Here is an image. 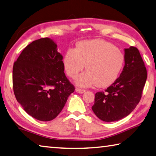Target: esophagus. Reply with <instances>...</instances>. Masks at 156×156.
<instances>
[{"mask_svg": "<svg viewBox=\"0 0 156 156\" xmlns=\"http://www.w3.org/2000/svg\"><path fill=\"white\" fill-rule=\"evenodd\" d=\"M75 91L78 93H80V94H83L85 92V90H83V89H81V88H79V87H75Z\"/></svg>", "mask_w": 156, "mask_h": 156, "instance_id": "obj_1", "label": "esophagus"}]
</instances>
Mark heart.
Returning a JSON list of instances; mask_svg holds the SVG:
<instances>
[{
  "label": "heart",
  "mask_w": 156,
  "mask_h": 156,
  "mask_svg": "<svg viewBox=\"0 0 156 156\" xmlns=\"http://www.w3.org/2000/svg\"><path fill=\"white\" fill-rule=\"evenodd\" d=\"M124 55L119 48L104 40L83 41L75 49H69L64 58L66 72L75 78L83 70H87L77 78L79 86L98 87L109 86L115 81L124 65Z\"/></svg>",
  "instance_id": "1"
}]
</instances>
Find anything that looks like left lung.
I'll list each match as a JSON object with an SVG mask.
<instances>
[{
    "label": "left lung",
    "instance_id": "obj_1",
    "mask_svg": "<svg viewBox=\"0 0 156 156\" xmlns=\"http://www.w3.org/2000/svg\"><path fill=\"white\" fill-rule=\"evenodd\" d=\"M125 65L119 77L104 92L96 93L93 112L104 122H115L128 116L136 107L145 85L147 69L140 52L125 49Z\"/></svg>",
    "mask_w": 156,
    "mask_h": 156
}]
</instances>
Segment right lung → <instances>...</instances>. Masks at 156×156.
Returning a JSON list of instances; mask_svg holds the SVG:
<instances>
[{"instance_id": "obj_1", "label": "right lung", "mask_w": 156, "mask_h": 156, "mask_svg": "<svg viewBox=\"0 0 156 156\" xmlns=\"http://www.w3.org/2000/svg\"><path fill=\"white\" fill-rule=\"evenodd\" d=\"M56 48L49 38L34 41L23 49L13 67L17 102L28 115L42 122L55 118L75 91Z\"/></svg>"}]
</instances>
